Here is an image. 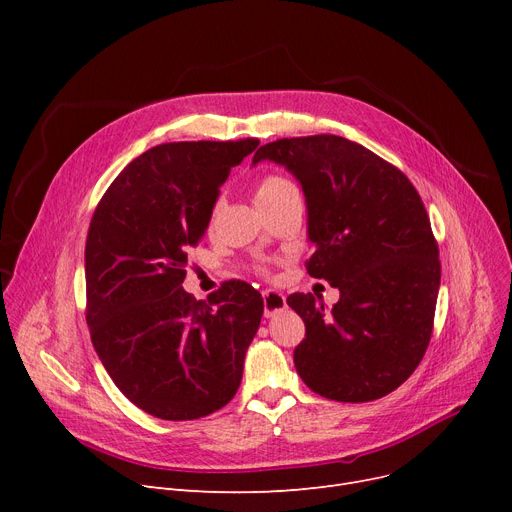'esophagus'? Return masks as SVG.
<instances>
[{
  "label": "esophagus",
  "mask_w": 512,
  "mask_h": 512,
  "mask_svg": "<svg viewBox=\"0 0 512 512\" xmlns=\"http://www.w3.org/2000/svg\"><path fill=\"white\" fill-rule=\"evenodd\" d=\"M286 309V297L276 290H265L263 292V313L265 317H274L276 313Z\"/></svg>",
  "instance_id": "obj_1"
}]
</instances>
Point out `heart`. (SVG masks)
I'll return each instance as SVG.
<instances>
[{
    "mask_svg": "<svg viewBox=\"0 0 512 512\" xmlns=\"http://www.w3.org/2000/svg\"><path fill=\"white\" fill-rule=\"evenodd\" d=\"M299 195L297 186H294L288 178L278 176V174H267L263 176L257 186H255V203L257 207H265L270 203H276L284 197Z\"/></svg>",
    "mask_w": 512,
    "mask_h": 512,
    "instance_id": "obj_1",
    "label": "heart"
}]
</instances>
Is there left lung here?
<instances>
[{"label": "left lung", "mask_w": 512, "mask_h": 512, "mask_svg": "<svg viewBox=\"0 0 512 512\" xmlns=\"http://www.w3.org/2000/svg\"><path fill=\"white\" fill-rule=\"evenodd\" d=\"M303 186L313 278L340 290L332 309L290 294L305 321L294 367L319 396L367 402L396 390L421 363L440 290L438 242L411 180L359 143L315 134L257 149Z\"/></svg>", "instance_id": "obj_1"}]
</instances>
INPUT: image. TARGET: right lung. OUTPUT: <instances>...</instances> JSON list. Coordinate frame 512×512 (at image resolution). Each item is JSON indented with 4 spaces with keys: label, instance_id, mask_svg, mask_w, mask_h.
I'll use <instances>...</instances> for the list:
<instances>
[{
    "label": "right lung",
    "instance_id": "obj_1",
    "mask_svg": "<svg viewBox=\"0 0 512 512\" xmlns=\"http://www.w3.org/2000/svg\"><path fill=\"white\" fill-rule=\"evenodd\" d=\"M257 145H157L130 161L93 213L85 247L91 340L120 392L153 417L211 415L240 386L261 294L230 280L207 305L182 282L220 186Z\"/></svg>",
    "mask_w": 512,
    "mask_h": 512
}]
</instances>
